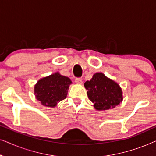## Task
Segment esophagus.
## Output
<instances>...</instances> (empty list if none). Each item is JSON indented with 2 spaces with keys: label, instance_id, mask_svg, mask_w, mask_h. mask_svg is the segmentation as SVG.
<instances>
[{
  "label": "esophagus",
  "instance_id": "1",
  "mask_svg": "<svg viewBox=\"0 0 156 156\" xmlns=\"http://www.w3.org/2000/svg\"><path fill=\"white\" fill-rule=\"evenodd\" d=\"M75 82L76 83V84H82V79H81L80 77L76 78V79H75Z\"/></svg>",
  "mask_w": 156,
  "mask_h": 156
}]
</instances>
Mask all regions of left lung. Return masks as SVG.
<instances>
[{
	"instance_id": "1",
	"label": "left lung",
	"mask_w": 156,
	"mask_h": 156,
	"mask_svg": "<svg viewBox=\"0 0 156 156\" xmlns=\"http://www.w3.org/2000/svg\"><path fill=\"white\" fill-rule=\"evenodd\" d=\"M87 96L97 110L114 108L122 101V91L118 84L102 73H96L90 81L84 83Z\"/></svg>"
}]
</instances>
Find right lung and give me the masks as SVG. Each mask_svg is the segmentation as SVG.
I'll list each match as a JSON object with an SVG mask.
<instances>
[{
  "instance_id": "obj_1",
  "label": "right lung",
  "mask_w": 156,
  "mask_h": 156,
  "mask_svg": "<svg viewBox=\"0 0 156 156\" xmlns=\"http://www.w3.org/2000/svg\"><path fill=\"white\" fill-rule=\"evenodd\" d=\"M71 83L70 79L61 75L58 72L42 78L35 86L36 99L42 105L55 107L58 102L67 97Z\"/></svg>"
}]
</instances>
